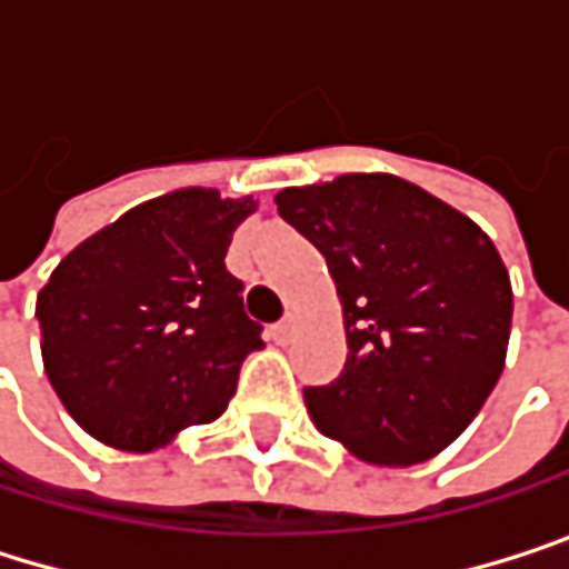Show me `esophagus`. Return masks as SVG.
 I'll return each instance as SVG.
<instances>
[{
    "mask_svg": "<svg viewBox=\"0 0 569 569\" xmlns=\"http://www.w3.org/2000/svg\"><path fill=\"white\" fill-rule=\"evenodd\" d=\"M270 336H273V342H289V336H292V322L289 319H283V322H277L273 329H270Z\"/></svg>",
    "mask_w": 569,
    "mask_h": 569,
    "instance_id": "34e87169",
    "label": "esophagus"
}]
</instances>
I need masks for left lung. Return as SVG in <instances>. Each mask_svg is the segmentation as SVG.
Here are the masks:
<instances>
[{
  "instance_id": "1",
  "label": "left lung",
  "mask_w": 569,
  "mask_h": 569,
  "mask_svg": "<svg viewBox=\"0 0 569 569\" xmlns=\"http://www.w3.org/2000/svg\"><path fill=\"white\" fill-rule=\"evenodd\" d=\"M277 207L329 263L349 359L309 386L312 425L369 465L448 448L495 392L511 339V277L491 237L392 173L286 187Z\"/></svg>"
}]
</instances>
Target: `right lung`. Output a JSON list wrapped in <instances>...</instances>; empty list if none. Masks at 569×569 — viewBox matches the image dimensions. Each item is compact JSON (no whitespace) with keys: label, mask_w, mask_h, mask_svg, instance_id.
I'll list each match as a JSON object with an SVG mask.
<instances>
[{"label":"right lung","mask_w":569,"mask_h":569,"mask_svg":"<svg viewBox=\"0 0 569 569\" xmlns=\"http://www.w3.org/2000/svg\"><path fill=\"white\" fill-rule=\"evenodd\" d=\"M253 210V197L183 187L128 210L58 263L36 302L42 362L91 438L154 451L223 415L243 359L263 349V326L223 263Z\"/></svg>","instance_id":"add662e5"}]
</instances>
